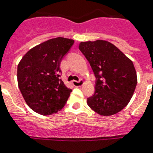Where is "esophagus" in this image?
Here are the masks:
<instances>
[{"instance_id":"34e87169","label":"esophagus","mask_w":153,"mask_h":153,"mask_svg":"<svg viewBox=\"0 0 153 153\" xmlns=\"http://www.w3.org/2000/svg\"><path fill=\"white\" fill-rule=\"evenodd\" d=\"M73 84L75 87H81L84 84V81L82 80H79V81H76V80H73Z\"/></svg>"}]
</instances>
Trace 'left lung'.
Returning <instances> with one entry per match:
<instances>
[{
    "mask_svg": "<svg viewBox=\"0 0 153 153\" xmlns=\"http://www.w3.org/2000/svg\"><path fill=\"white\" fill-rule=\"evenodd\" d=\"M79 49L96 77V91L88 98V105L100 115L118 113L129 103L136 88L137 77L133 62L105 40L81 42Z\"/></svg>",
    "mask_w": 153,
    "mask_h": 153,
    "instance_id": "8db88e82",
    "label": "left lung"
}]
</instances>
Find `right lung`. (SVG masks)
I'll use <instances>...</instances> for the list:
<instances>
[{"label": "right lung", "instance_id": "1", "mask_svg": "<svg viewBox=\"0 0 153 153\" xmlns=\"http://www.w3.org/2000/svg\"><path fill=\"white\" fill-rule=\"evenodd\" d=\"M74 40L58 37L28 51L17 66L18 86L30 109L50 115L64 107L72 91L60 77V64Z\"/></svg>", "mask_w": 153, "mask_h": 153}]
</instances>
